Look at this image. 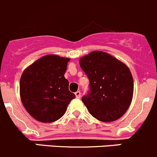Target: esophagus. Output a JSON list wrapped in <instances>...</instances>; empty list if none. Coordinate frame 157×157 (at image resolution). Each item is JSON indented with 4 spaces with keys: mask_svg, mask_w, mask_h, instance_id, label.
<instances>
[{
    "mask_svg": "<svg viewBox=\"0 0 157 157\" xmlns=\"http://www.w3.org/2000/svg\"><path fill=\"white\" fill-rule=\"evenodd\" d=\"M75 97H76L77 98H81V92L79 91H76V92L75 93Z\"/></svg>",
    "mask_w": 157,
    "mask_h": 157,
    "instance_id": "1",
    "label": "esophagus"
}]
</instances>
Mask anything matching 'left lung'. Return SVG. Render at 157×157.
<instances>
[{"mask_svg": "<svg viewBox=\"0 0 157 157\" xmlns=\"http://www.w3.org/2000/svg\"><path fill=\"white\" fill-rule=\"evenodd\" d=\"M89 79L90 92L82 98L90 114L102 122L117 120L131 105L133 79L123 62L102 51H93L79 59Z\"/></svg>", "mask_w": 157, "mask_h": 157, "instance_id": "left-lung-1", "label": "left lung"}]
</instances>
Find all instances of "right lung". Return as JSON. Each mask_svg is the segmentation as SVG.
I'll return each mask as SVG.
<instances>
[{
	"label": "right lung",
	"instance_id": "add662e5",
	"mask_svg": "<svg viewBox=\"0 0 157 157\" xmlns=\"http://www.w3.org/2000/svg\"><path fill=\"white\" fill-rule=\"evenodd\" d=\"M69 58L46 55L28 66L20 81L21 101L36 121L52 123L61 118L75 95L64 75Z\"/></svg>",
	"mask_w": 157,
	"mask_h": 157
}]
</instances>
